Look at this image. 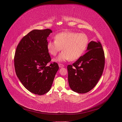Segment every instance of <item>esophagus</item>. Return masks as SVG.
<instances>
[{
    "label": "esophagus",
    "mask_w": 122,
    "mask_h": 122,
    "mask_svg": "<svg viewBox=\"0 0 122 122\" xmlns=\"http://www.w3.org/2000/svg\"><path fill=\"white\" fill-rule=\"evenodd\" d=\"M58 66H59V67L60 68H62L64 67V65H62V64H58Z\"/></svg>",
    "instance_id": "esophagus-1"
}]
</instances>
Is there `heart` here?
Here are the masks:
<instances>
[{
	"label": "heart",
	"mask_w": 122,
	"mask_h": 122,
	"mask_svg": "<svg viewBox=\"0 0 122 122\" xmlns=\"http://www.w3.org/2000/svg\"><path fill=\"white\" fill-rule=\"evenodd\" d=\"M54 41H48L47 47L49 53L53 56L63 50L55 59L58 61H75L84 52L88 44V38L84 33L66 31L58 33Z\"/></svg>",
	"instance_id": "obj_1"
}]
</instances>
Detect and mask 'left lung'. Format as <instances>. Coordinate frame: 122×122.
Instances as JSON below:
<instances>
[{
  "mask_svg": "<svg viewBox=\"0 0 122 122\" xmlns=\"http://www.w3.org/2000/svg\"><path fill=\"white\" fill-rule=\"evenodd\" d=\"M87 51L73 65L68 66V82L76 93H87L96 86L105 65L104 52L100 42L88 43Z\"/></svg>",
  "mask_w": 122,
  "mask_h": 122,
  "instance_id": "1",
  "label": "left lung"
}]
</instances>
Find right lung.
I'll return each mask as SVG.
<instances>
[{
    "label": "right lung",
    "mask_w": 122,
    "mask_h": 122,
    "mask_svg": "<svg viewBox=\"0 0 122 122\" xmlns=\"http://www.w3.org/2000/svg\"><path fill=\"white\" fill-rule=\"evenodd\" d=\"M52 32L50 29H35L21 39L14 56L16 75L31 93L38 95L50 90L59 67L56 62L47 64L51 59L47 49V38Z\"/></svg>",
    "instance_id": "right-lung-1"
}]
</instances>
